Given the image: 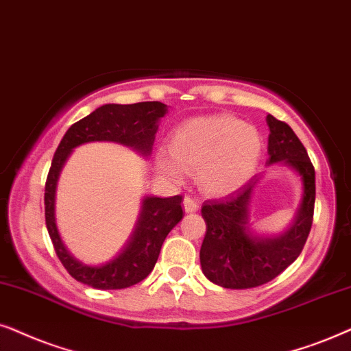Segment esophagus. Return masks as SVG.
I'll use <instances>...</instances> for the list:
<instances>
[{"instance_id":"obj_1","label":"esophagus","mask_w":351,"mask_h":351,"mask_svg":"<svg viewBox=\"0 0 351 351\" xmlns=\"http://www.w3.org/2000/svg\"><path fill=\"white\" fill-rule=\"evenodd\" d=\"M183 207H184V212L193 213V212H197L200 204L197 199H193V197H189V195H186V197L183 199Z\"/></svg>"}]
</instances>
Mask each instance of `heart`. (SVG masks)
Wrapping results in <instances>:
<instances>
[{"label": "heart", "instance_id": "b5f03b06", "mask_svg": "<svg viewBox=\"0 0 351 351\" xmlns=\"http://www.w3.org/2000/svg\"><path fill=\"white\" fill-rule=\"evenodd\" d=\"M260 133L244 121L226 115L184 121L171 136V151L157 152L158 170L181 180L188 165L210 194H228L244 186L260 162Z\"/></svg>", "mask_w": 351, "mask_h": 351}]
</instances>
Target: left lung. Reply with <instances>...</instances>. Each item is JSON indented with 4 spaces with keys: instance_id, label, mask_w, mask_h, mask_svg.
<instances>
[{
    "instance_id": "1",
    "label": "left lung",
    "mask_w": 351,
    "mask_h": 351,
    "mask_svg": "<svg viewBox=\"0 0 351 351\" xmlns=\"http://www.w3.org/2000/svg\"><path fill=\"white\" fill-rule=\"evenodd\" d=\"M266 123L269 127L266 165L282 162L293 168L302 178L303 197L292 224L278 236H260L250 230L249 204L256 178L230 197L204 202L207 231L200 247V266L207 279L226 289H252L279 276L302 254L311 230L315 167L286 121L266 115Z\"/></svg>"
}]
</instances>
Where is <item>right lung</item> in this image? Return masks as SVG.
Here are the masks:
<instances>
[{"label": "right lung", "instance_id": "obj_1", "mask_svg": "<svg viewBox=\"0 0 351 351\" xmlns=\"http://www.w3.org/2000/svg\"><path fill=\"white\" fill-rule=\"evenodd\" d=\"M167 110V106L158 101L104 104L73 123L56 149L45 186L46 228L60 263L78 282L110 291L134 286L146 279L156 266L168 232L183 218V195L144 197L141 213L127 245L104 265H88L70 254L56 224V188L64 163L75 147L93 141L119 143L134 149L144 157L151 156L158 120Z\"/></svg>", "mask_w": 351, "mask_h": 351}]
</instances>
